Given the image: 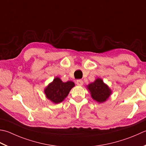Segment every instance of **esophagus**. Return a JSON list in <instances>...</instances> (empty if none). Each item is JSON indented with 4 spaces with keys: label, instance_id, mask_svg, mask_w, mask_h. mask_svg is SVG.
<instances>
[{
    "label": "esophagus",
    "instance_id": "esophagus-1",
    "mask_svg": "<svg viewBox=\"0 0 146 146\" xmlns=\"http://www.w3.org/2000/svg\"><path fill=\"white\" fill-rule=\"evenodd\" d=\"M76 84L78 85H79V86H82V85L84 84V82H83V80H76Z\"/></svg>",
    "mask_w": 146,
    "mask_h": 146
}]
</instances>
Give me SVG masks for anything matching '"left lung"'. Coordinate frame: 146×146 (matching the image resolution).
Here are the masks:
<instances>
[{"instance_id": "1", "label": "left lung", "mask_w": 146, "mask_h": 146, "mask_svg": "<svg viewBox=\"0 0 146 146\" xmlns=\"http://www.w3.org/2000/svg\"><path fill=\"white\" fill-rule=\"evenodd\" d=\"M87 87L92 99L100 103L106 101L112 93L109 87L104 84L102 79L99 78Z\"/></svg>"}]
</instances>
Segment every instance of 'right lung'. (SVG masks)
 Wrapping results in <instances>:
<instances>
[{
  "label": "right lung",
  "mask_w": 146,
  "mask_h": 146,
  "mask_svg": "<svg viewBox=\"0 0 146 146\" xmlns=\"http://www.w3.org/2000/svg\"><path fill=\"white\" fill-rule=\"evenodd\" d=\"M75 84L71 81L63 82L58 77L48 85L45 88L44 92L46 98L55 104H58L64 101Z\"/></svg>",
  "instance_id": "right-lung-1"
}]
</instances>
